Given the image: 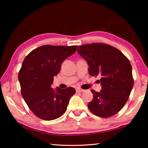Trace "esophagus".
<instances>
[{
    "instance_id": "34e87169",
    "label": "esophagus",
    "mask_w": 148,
    "mask_h": 148,
    "mask_svg": "<svg viewBox=\"0 0 148 148\" xmlns=\"http://www.w3.org/2000/svg\"><path fill=\"white\" fill-rule=\"evenodd\" d=\"M84 90H82V89H80V88H77L76 89V92L77 93H79V92H84Z\"/></svg>"
}]
</instances>
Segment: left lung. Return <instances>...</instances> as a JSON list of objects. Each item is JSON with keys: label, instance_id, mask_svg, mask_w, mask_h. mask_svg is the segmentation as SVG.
I'll list each match as a JSON object with an SVG mask.
<instances>
[{"label": "left lung", "instance_id": "left-lung-1", "mask_svg": "<svg viewBox=\"0 0 148 148\" xmlns=\"http://www.w3.org/2000/svg\"><path fill=\"white\" fill-rule=\"evenodd\" d=\"M78 53L88 62L89 73L100 76V92L91 90L93 100L88 106L93 114L108 118L119 112L128 100L134 84L132 66L117 48L103 43L79 46Z\"/></svg>", "mask_w": 148, "mask_h": 148}]
</instances>
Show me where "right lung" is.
Segmentation results:
<instances>
[{"label":"right lung","instance_id":"obj_1","mask_svg":"<svg viewBox=\"0 0 148 148\" xmlns=\"http://www.w3.org/2000/svg\"><path fill=\"white\" fill-rule=\"evenodd\" d=\"M77 46L44 45L32 50L23 60L18 75L21 93L32 112L38 118L51 121L65 112L73 88H51L62 62L73 54Z\"/></svg>","mask_w":148,"mask_h":148}]
</instances>
